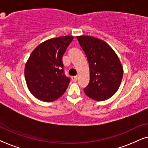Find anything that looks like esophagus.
<instances>
[{"mask_svg":"<svg viewBox=\"0 0 148 148\" xmlns=\"http://www.w3.org/2000/svg\"><path fill=\"white\" fill-rule=\"evenodd\" d=\"M77 79H78V77H77V76H72V80L74 82H76V80H77Z\"/></svg>","mask_w":148,"mask_h":148,"instance_id":"34e87169","label":"esophagus"}]
</instances>
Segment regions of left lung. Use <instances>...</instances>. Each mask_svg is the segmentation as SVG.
<instances>
[{"label": "left lung", "mask_w": 148, "mask_h": 148, "mask_svg": "<svg viewBox=\"0 0 148 148\" xmlns=\"http://www.w3.org/2000/svg\"><path fill=\"white\" fill-rule=\"evenodd\" d=\"M89 65V83L85 93L96 101L110 98L119 89L123 77L118 57L104 41L91 36H78Z\"/></svg>", "instance_id": "left-lung-1"}]
</instances>
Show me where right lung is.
I'll list each match as a JSON object with an SVG mask.
<instances>
[{
	"label": "right lung",
	"instance_id": "right-lung-1",
	"mask_svg": "<svg viewBox=\"0 0 148 148\" xmlns=\"http://www.w3.org/2000/svg\"><path fill=\"white\" fill-rule=\"evenodd\" d=\"M72 36L45 41L35 48L28 59L24 76L29 91L39 100L52 102L62 96L70 82L65 75L63 55Z\"/></svg>",
	"mask_w": 148,
	"mask_h": 148
}]
</instances>
